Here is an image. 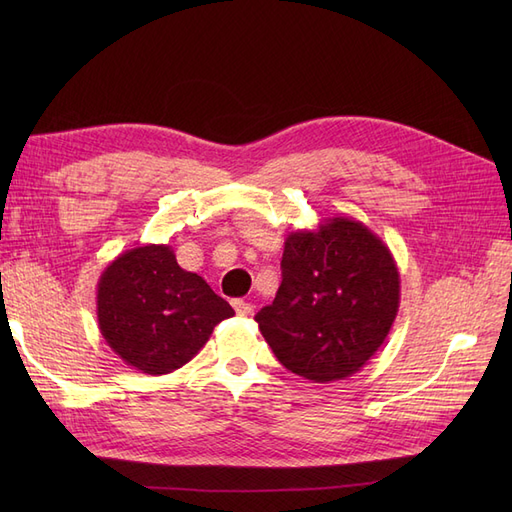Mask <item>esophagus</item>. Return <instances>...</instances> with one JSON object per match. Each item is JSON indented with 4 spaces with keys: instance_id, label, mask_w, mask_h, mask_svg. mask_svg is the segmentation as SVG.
Listing matches in <instances>:
<instances>
[{
    "instance_id": "34e87169",
    "label": "esophagus",
    "mask_w": 512,
    "mask_h": 512,
    "mask_svg": "<svg viewBox=\"0 0 512 512\" xmlns=\"http://www.w3.org/2000/svg\"><path fill=\"white\" fill-rule=\"evenodd\" d=\"M232 307H235V312H237L239 316H252V314H254V305L243 301V299H235V301H232Z\"/></svg>"
}]
</instances>
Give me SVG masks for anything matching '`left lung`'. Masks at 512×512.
Returning <instances> with one entry per match:
<instances>
[{
  "mask_svg": "<svg viewBox=\"0 0 512 512\" xmlns=\"http://www.w3.org/2000/svg\"><path fill=\"white\" fill-rule=\"evenodd\" d=\"M399 284L389 245L339 215L290 232L280 290L254 320L292 374L344 380L384 344L399 312Z\"/></svg>",
  "mask_w": 512,
  "mask_h": 512,
  "instance_id": "obj_1",
  "label": "left lung"
}]
</instances>
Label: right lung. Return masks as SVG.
Instances as JSON below:
<instances>
[{
    "label": "right lung",
    "mask_w": 512,
    "mask_h": 512,
    "mask_svg": "<svg viewBox=\"0 0 512 512\" xmlns=\"http://www.w3.org/2000/svg\"><path fill=\"white\" fill-rule=\"evenodd\" d=\"M98 327L119 359L149 376L170 374L235 314L203 277L177 265L170 245L119 254L98 280Z\"/></svg>",
    "instance_id": "obj_1"
}]
</instances>
